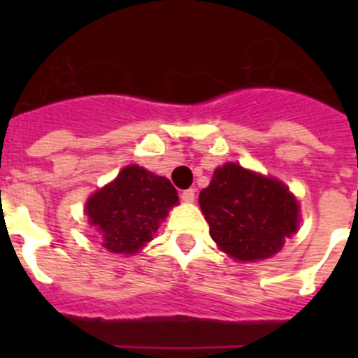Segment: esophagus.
I'll return each instance as SVG.
<instances>
[{
  "label": "esophagus",
  "instance_id": "1",
  "mask_svg": "<svg viewBox=\"0 0 358 358\" xmlns=\"http://www.w3.org/2000/svg\"><path fill=\"white\" fill-rule=\"evenodd\" d=\"M181 199L185 202H194L195 201V189L194 188L182 189V192H181Z\"/></svg>",
  "mask_w": 358,
  "mask_h": 358
}]
</instances>
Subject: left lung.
<instances>
[{
  "label": "left lung",
  "mask_w": 358,
  "mask_h": 358,
  "mask_svg": "<svg viewBox=\"0 0 358 358\" xmlns=\"http://www.w3.org/2000/svg\"><path fill=\"white\" fill-rule=\"evenodd\" d=\"M199 204L211 238L240 262L274 256L299 227V208L289 188L235 163L215 170Z\"/></svg>",
  "instance_id": "left-lung-1"
}]
</instances>
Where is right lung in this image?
Returning a JSON list of instances; mask_svg holds the SVG:
<instances>
[{"label": "right lung", "mask_w": 358, "mask_h": 358, "mask_svg": "<svg viewBox=\"0 0 358 358\" xmlns=\"http://www.w3.org/2000/svg\"><path fill=\"white\" fill-rule=\"evenodd\" d=\"M177 202V189L166 177L131 164L87 201L85 213L102 233L103 248L132 255L150 242L159 222Z\"/></svg>", "instance_id": "obj_1"}]
</instances>
